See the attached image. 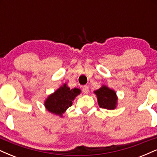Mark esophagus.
Listing matches in <instances>:
<instances>
[{
  "label": "esophagus",
  "mask_w": 157,
  "mask_h": 157,
  "mask_svg": "<svg viewBox=\"0 0 157 157\" xmlns=\"http://www.w3.org/2000/svg\"><path fill=\"white\" fill-rule=\"evenodd\" d=\"M82 91H83L84 94H88L89 93V87L87 86H84L82 87Z\"/></svg>",
  "instance_id": "1"
}]
</instances>
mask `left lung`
<instances>
[{"instance_id":"1","label":"left lung","mask_w":157,"mask_h":157,"mask_svg":"<svg viewBox=\"0 0 157 157\" xmlns=\"http://www.w3.org/2000/svg\"><path fill=\"white\" fill-rule=\"evenodd\" d=\"M96 94L98 104L100 108L105 109H114L116 108L117 97L113 90L106 86H102L100 89L94 91Z\"/></svg>"}]
</instances>
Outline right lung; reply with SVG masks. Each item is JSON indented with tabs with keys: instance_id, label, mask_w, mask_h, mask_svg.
<instances>
[{
	"instance_id": "add662e5",
	"label": "right lung",
	"mask_w": 157,
	"mask_h": 157,
	"mask_svg": "<svg viewBox=\"0 0 157 157\" xmlns=\"http://www.w3.org/2000/svg\"><path fill=\"white\" fill-rule=\"evenodd\" d=\"M80 93L79 89H70L66 84H64L48 97L45 102V106L51 113L61 116L68 108L72 105V101Z\"/></svg>"
}]
</instances>
